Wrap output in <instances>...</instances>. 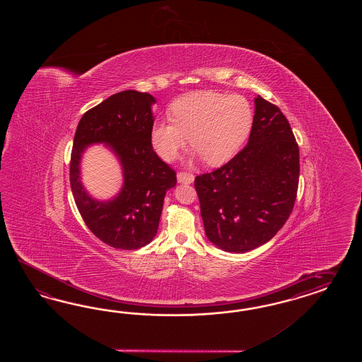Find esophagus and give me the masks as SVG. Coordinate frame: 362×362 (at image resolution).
Listing matches in <instances>:
<instances>
[{
    "label": "esophagus",
    "mask_w": 362,
    "mask_h": 362,
    "mask_svg": "<svg viewBox=\"0 0 362 362\" xmlns=\"http://www.w3.org/2000/svg\"><path fill=\"white\" fill-rule=\"evenodd\" d=\"M177 182L179 183H185V185H189V183H192L194 182V179H195V176L192 173H187V171H180V173H177Z\"/></svg>",
    "instance_id": "esophagus-1"
}]
</instances>
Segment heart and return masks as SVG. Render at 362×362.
<instances>
[{
	"mask_svg": "<svg viewBox=\"0 0 362 362\" xmlns=\"http://www.w3.org/2000/svg\"><path fill=\"white\" fill-rule=\"evenodd\" d=\"M171 121L155 123L151 143L156 153L173 162L189 144L211 165L230 160L247 141L253 123L248 99L238 94L197 91L176 99Z\"/></svg>",
	"mask_w": 362,
	"mask_h": 362,
	"instance_id": "1",
	"label": "heart"
}]
</instances>
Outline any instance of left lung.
<instances>
[{
    "instance_id": "8db88e82",
    "label": "left lung",
    "mask_w": 362,
    "mask_h": 362,
    "mask_svg": "<svg viewBox=\"0 0 362 362\" xmlns=\"http://www.w3.org/2000/svg\"><path fill=\"white\" fill-rule=\"evenodd\" d=\"M300 153L281 110L260 95L248 144L230 162L195 177L209 241L227 252H248L281 230L296 202Z\"/></svg>"
}]
</instances>
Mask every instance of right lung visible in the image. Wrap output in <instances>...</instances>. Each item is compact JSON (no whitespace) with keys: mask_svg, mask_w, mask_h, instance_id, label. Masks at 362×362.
<instances>
[{"mask_svg":"<svg viewBox=\"0 0 362 362\" xmlns=\"http://www.w3.org/2000/svg\"><path fill=\"white\" fill-rule=\"evenodd\" d=\"M153 103L148 93H117L83 114L74 136L70 186L78 211L88 230L117 250H138L153 240L165 192L176 185L175 170L153 151ZM91 142L110 144L124 167V188L111 202L91 199L80 185V155Z\"/></svg>","mask_w":362,"mask_h":362,"instance_id":"obj_1","label":"right lung"}]
</instances>
